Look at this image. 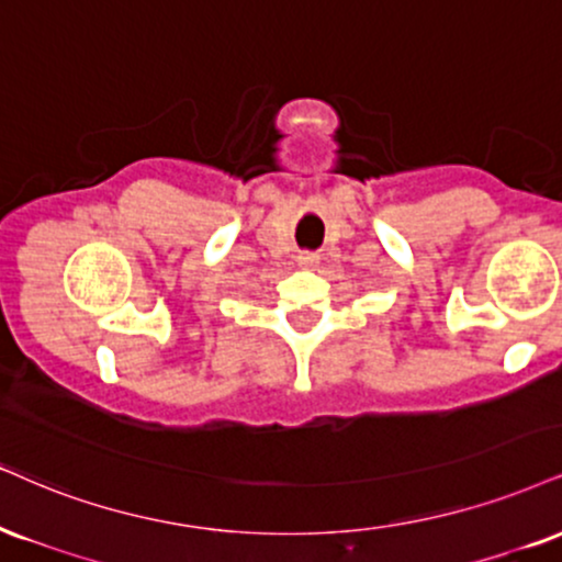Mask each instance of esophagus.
Instances as JSON below:
<instances>
[{
  "mask_svg": "<svg viewBox=\"0 0 562 562\" xmlns=\"http://www.w3.org/2000/svg\"><path fill=\"white\" fill-rule=\"evenodd\" d=\"M295 261H299L301 269H308V272H311V269L319 267V254H314V251H301L299 259H295Z\"/></svg>",
  "mask_w": 562,
  "mask_h": 562,
  "instance_id": "34e87169",
  "label": "esophagus"
}]
</instances>
